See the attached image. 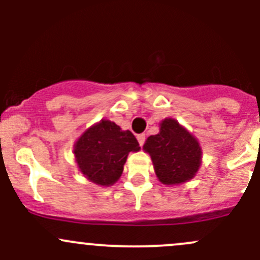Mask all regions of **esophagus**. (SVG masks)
Listing matches in <instances>:
<instances>
[{"label":"esophagus","instance_id":"esophagus-1","mask_svg":"<svg viewBox=\"0 0 260 260\" xmlns=\"http://www.w3.org/2000/svg\"><path fill=\"white\" fill-rule=\"evenodd\" d=\"M137 141H138V143H140V146H143V143H145V141H146V135H138L137 136Z\"/></svg>","mask_w":260,"mask_h":260}]
</instances>
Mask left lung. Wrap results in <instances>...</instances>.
Wrapping results in <instances>:
<instances>
[{
    "label": "left lung",
    "instance_id": "obj_1",
    "mask_svg": "<svg viewBox=\"0 0 260 260\" xmlns=\"http://www.w3.org/2000/svg\"><path fill=\"white\" fill-rule=\"evenodd\" d=\"M143 151L151 156L157 179L166 186L181 185L193 179L203 158L198 138L170 117L161 120L157 135L147 138Z\"/></svg>",
    "mask_w": 260,
    "mask_h": 260
}]
</instances>
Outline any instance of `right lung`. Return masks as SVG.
Returning <instances> with one entry per match:
<instances>
[{
    "label": "right lung",
    "instance_id": "add662e5",
    "mask_svg": "<svg viewBox=\"0 0 260 260\" xmlns=\"http://www.w3.org/2000/svg\"><path fill=\"white\" fill-rule=\"evenodd\" d=\"M141 149L131 131L102 119L84 131L74 143L75 162L81 174L99 186H112L122 176L129 152Z\"/></svg>",
    "mask_w": 260,
    "mask_h": 260
}]
</instances>
